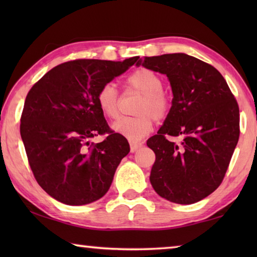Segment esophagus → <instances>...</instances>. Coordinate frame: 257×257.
Wrapping results in <instances>:
<instances>
[{"instance_id": "obj_1", "label": "esophagus", "mask_w": 257, "mask_h": 257, "mask_svg": "<svg viewBox=\"0 0 257 257\" xmlns=\"http://www.w3.org/2000/svg\"><path fill=\"white\" fill-rule=\"evenodd\" d=\"M143 146V143H139V142H130V151L135 153V152L138 151L141 147Z\"/></svg>"}]
</instances>
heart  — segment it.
I'll return each instance as SVG.
<instances>
[{
    "label": "heart",
    "instance_id": "b5f03b06",
    "mask_svg": "<svg viewBox=\"0 0 257 257\" xmlns=\"http://www.w3.org/2000/svg\"><path fill=\"white\" fill-rule=\"evenodd\" d=\"M163 78L149 68L134 71L125 79V87L143 95L136 113L138 116L122 118L113 124V129L130 141H139L154 128V120H162L170 111V98L163 92ZM99 110L108 119H118L120 115L119 95L112 84H105L96 95Z\"/></svg>",
    "mask_w": 257,
    "mask_h": 257
}]
</instances>
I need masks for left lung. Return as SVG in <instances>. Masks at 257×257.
<instances>
[{"label":"left lung","instance_id":"1","mask_svg":"<svg viewBox=\"0 0 257 257\" xmlns=\"http://www.w3.org/2000/svg\"><path fill=\"white\" fill-rule=\"evenodd\" d=\"M145 68L167 75L173 98L158 135L147 141L155 153L151 184L178 204L205 198L221 185L239 139V106L216 69L184 53L144 56ZM184 137L179 145L167 136Z\"/></svg>","mask_w":257,"mask_h":257}]
</instances>
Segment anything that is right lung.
Returning a JSON list of instances; mask_svg holds the SVG:
<instances>
[{"mask_svg":"<svg viewBox=\"0 0 257 257\" xmlns=\"http://www.w3.org/2000/svg\"><path fill=\"white\" fill-rule=\"evenodd\" d=\"M138 59L68 61L51 69L30 88L20 135L35 179L56 201L85 205L110 188L130 147L122 135L108 127L96 95ZM98 134L106 135L103 142L89 143Z\"/></svg>","mask_w":257,"mask_h":257,"instance_id":"add662e5","label":"right lung"}]
</instances>
